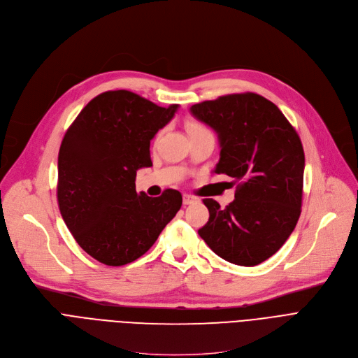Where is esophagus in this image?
I'll use <instances>...</instances> for the list:
<instances>
[{
    "label": "esophagus",
    "mask_w": 358,
    "mask_h": 358,
    "mask_svg": "<svg viewBox=\"0 0 358 358\" xmlns=\"http://www.w3.org/2000/svg\"><path fill=\"white\" fill-rule=\"evenodd\" d=\"M196 201H197V197H193V196H189V194H184V197H182V204L184 206H189V204H193Z\"/></svg>",
    "instance_id": "esophagus-1"
}]
</instances>
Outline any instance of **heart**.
<instances>
[{"mask_svg":"<svg viewBox=\"0 0 358 358\" xmlns=\"http://www.w3.org/2000/svg\"><path fill=\"white\" fill-rule=\"evenodd\" d=\"M187 129H188V134L189 136L192 135H197V134H211L208 127L201 124V122H197V121H192L187 124ZM159 135V134H158Z\"/></svg>","mask_w":358,"mask_h":358,"instance_id":"1","label":"heart"}]
</instances>
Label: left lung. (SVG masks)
Returning a JSON list of instances; mask_svg holds the SVG:
<instances>
[{
    "label": "left lung",
    "instance_id": "8db88e82",
    "mask_svg": "<svg viewBox=\"0 0 358 358\" xmlns=\"http://www.w3.org/2000/svg\"><path fill=\"white\" fill-rule=\"evenodd\" d=\"M216 131V174L237 184L224 208L204 199L208 222L201 239L222 259L255 266L275 255L294 231L302 206V142L279 108L257 93H233L189 108Z\"/></svg>",
    "mask_w": 358,
    "mask_h": 358
}]
</instances>
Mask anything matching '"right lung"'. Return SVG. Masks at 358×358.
I'll use <instances>...</instances> for the list:
<instances>
[{
    "label": "right lung",
    "instance_id": "right-lung-1",
    "mask_svg": "<svg viewBox=\"0 0 358 358\" xmlns=\"http://www.w3.org/2000/svg\"><path fill=\"white\" fill-rule=\"evenodd\" d=\"M177 109L109 90L93 98L64 134L59 208L78 245L101 264L122 266L141 257L182 204L177 189L148 197L135 188L136 171L152 165L151 139Z\"/></svg>",
    "mask_w": 358,
    "mask_h": 358
}]
</instances>
